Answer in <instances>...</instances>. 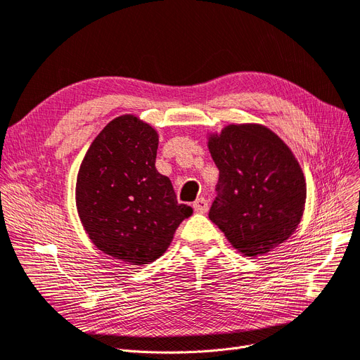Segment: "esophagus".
<instances>
[{
  "label": "esophagus",
  "mask_w": 360,
  "mask_h": 360,
  "mask_svg": "<svg viewBox=\"0 0 360 360\" xmlns=\"http://www.w3.org/2000/svg\"><path fill=\"white\" fill-rule=\"evenodd\" d=\"M193 207H194V210L197 212V214H206L207 209H209V205H207V202L205 200L203 197H200V198H197V200L194 202Z\"/></svg>",
  "instance_id": "obj_1"
}]
</instances>
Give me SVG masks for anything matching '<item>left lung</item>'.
Masks as SVG:
<instances>
[{
  "label": "left lung",
  "instance_id": "left-lung-1",
  "mask_svg": "<svg viewBox=\"0 0 360 360\" xmlns=\"http://www.w3.org/2000/svg\"><path fill=\"white\" fill-rule=\"evenodd\" d=\"M219 169L218 197L209 212L231 246L245 257L265 255L301 222L307 185L297 157L273 130L257 123L209 133Z\"/></svg>",
  "mask_w": 360,
  "mask_h": 360
}]
</instances>
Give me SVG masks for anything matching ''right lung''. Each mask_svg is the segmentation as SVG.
Wrapping results in <instances>:
<instances>
[{
  "label": "right lung",
  "mask_w": 360,
  "mask_h": 360,
  "mask_svg": "<svg viewBox=\"0 0 360 360\" xmlns=\"http://www.w3.org/2000/svg\"><path fill=\"white\" fill-rule=\"evenodd\" d=\"M157 148L153 126L120 115L91 142L77 175V212L91 243L131 265L162 257L179 224L193 215L157 172Z\"/></svg>",
  "instance_id": "add662e5"
}]
</instances>
